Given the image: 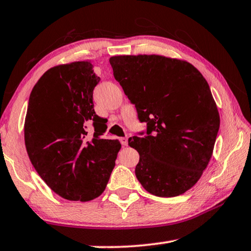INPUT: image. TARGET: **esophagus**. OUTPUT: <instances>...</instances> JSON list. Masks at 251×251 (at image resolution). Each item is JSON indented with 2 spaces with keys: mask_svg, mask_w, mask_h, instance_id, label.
<instances>
[{
  "mask_svg": "<svg viewBox=\"0 0 251 251\" xmlns=\"http://www.w3.org/2000/svg\"><path fill=\"white\" fill-rule=\"evenodd\" d=\"M121 143H122L123 146H127V144H128V137H122Z\"/></svg>",
  "mask_w": 251,
  "mask_h": 251,
  "instance_id": "34e87169",
  "label": "esophagus"
}]
</instances>
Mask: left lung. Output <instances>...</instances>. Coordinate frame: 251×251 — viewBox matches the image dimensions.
<instances>
[{
	"label": "left lung",
	"instance_id": "1",
	"mask_svg": "<svg viewBox=\"0 0 251 251\" xmlns=\"http://www.w3.org/2000/svg\"><path fill=\"white\" fill-rule=\"evenodd\" d=\"M114 77L147 123L128 145L139 154L135 174L148 193L175 197L201 179L211 158L220 118L209 85L196 67L163 55L109 58Z\"/></svg>",
	"mask_w": 251,
	"mask_h": 251
}]
</instances>
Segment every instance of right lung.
Wrapping results in <instances>:
<instances>
[{
    "label": "right lung",
    "instance_id": "obj_1",
    "mask_svg": "<svg viewBox=\"0 0 251 251\" xmlns=\"http://www.w3.org/2000/svg\"><path fill=\"white\" fill-rule=\"evenodd\" d=\"M100 77L91 61L54 66L29 95L24 123L27 155L37 174L58 196L92 201L103 192L121 150L117 139H101L106 129L93 104ZM96 133L87 141L86 123Z\"/></svg>",
    "mask_w": 251,
    "mask_h": 251
}]
</instances>
